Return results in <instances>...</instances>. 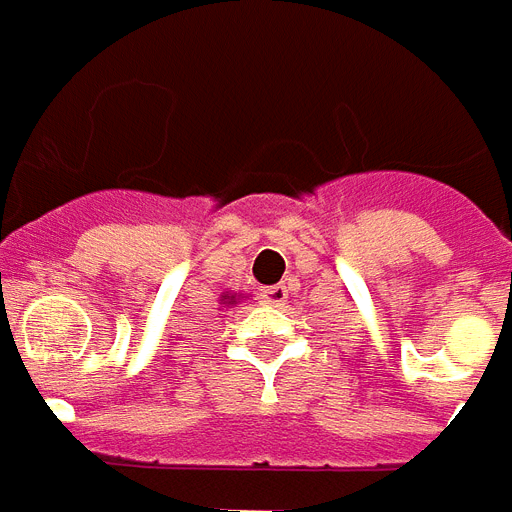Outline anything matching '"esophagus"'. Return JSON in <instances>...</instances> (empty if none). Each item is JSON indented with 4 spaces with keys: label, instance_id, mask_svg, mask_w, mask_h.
Masks as SVG:
<instances>
[{
    "label": "esophagus",
    "instance_id": "esophagus-1",
    "mask_svg": "<svg viewBox=\"0 0 512 512\" xmlns=\"http://www.w3.org/2000/svg\"><path fill=\"white\" fill-rule=\"evenodd\" d=\"M285 298H288V290H285V285H272V288L261 290V301L269 306H282L285 304Z\"/></svg>",
    "mask_w": 512,
    "mask_h": 512
}]
</instances>
